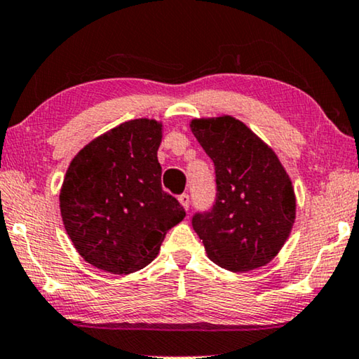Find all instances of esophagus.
<instances>
[{
  "mask_svg": "<svg viewBox=\"0 0 359 359\" xmlns=\"http://www.w3.org/2000/svg\"><path fill=\"white\" fill-rule=\"evenodd\" d=\"M179 201H180V205L184 206V210L187 211L190 208V196L187 195V194H184V195H180L179 196Z\"/></svg>",
  "mask_w": 359,
  "mask_h": 359,
  "instance_id": "obj_1",
  "label": "esophagus"
}]
</instances>
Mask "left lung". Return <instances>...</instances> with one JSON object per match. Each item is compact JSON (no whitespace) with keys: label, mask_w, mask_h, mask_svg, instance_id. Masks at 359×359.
<instances>
[{"label":"left lung","mask_w":359,"mask_h":359,"mask_svg":"<svg viewBox=\"0 0 359 359\" xmlns=\"http://www.w3.org/2000/svg\"><path fill=\"white\" fill-rule=\"evenodd\" d=\"M190 128L216 169V203L191 219L208 258L232 272L271 263L297 214L285 168L274 149L232 116L194 119Z\"/></svg>","instance_id":"left-lung-1"}]
</instances>
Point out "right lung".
I'll use <instances>...</instances> for the list:
<instances>
[{
  "label": "right lung",
  "instance_id": "1",
  "mask_svg": "<svg viewBox=\"0 0 359 359\" xmlns=\"http://www.w3.org/2000/svg\"><path fill=\"white\" fill-rule=\"evenodd\" d=\"M161 122L133 119L93 138L69 164L60 194L62 224L79 255L101 271L143 269L185 217L161 187Z\"/></svg>",
  "mask_w": 359,
  "mask_h": 359
}]
</instances>
